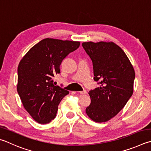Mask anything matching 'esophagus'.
I'll return each mask as SVG.
<instances>
[{"label": "esophagus", "instance_id": "34e87169", "mask_svg": "<svg viewBox=\"0 0 151 151\" xmlns=\"http://www.w3.org/2000/svg\"><path fill=\"white\" fill-rule=\"evenodd\" d=\"M78 93H80V94H86V93H87V92H86V90H83V91L78 92Z\"/></svg>", "mask_w": 151, "mask_h": 151}]
</instances>
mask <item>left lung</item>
Returning <instances> with one entry per match:
<instances>
[{"label":"left lung","mask_w":151,"mask_h":151,"mask_svg":"<svg viewBox=\"0 0 151 151\" xmlns=\"http://www.w3.org/2000/svg\"><path fill=\"white\" fill-rule=\"evenodd\" d=\"M91 59L94 80L100 87L90 90L86 114L98 123L108 122L127 104L133 92L134 68L121 47L113 42L83 43Z\"/></svg>","instance_id":"8db88e82"}]
</instances>
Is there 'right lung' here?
Instances as JSON below:
<instances>
[{"instance_id":"add662e5","label":"right lung","mask_w":151,"mask_h":151,"mask_svg":"<svg viewBox=\"0 0 151 151\" xmlns=\"http://www.w3.org/2000/svg\"><path fill=\"white\" fill-rule=\"evenodd\" d=\"M79 42L46 38L29 49L18 67L17 91L26 110L41 124L56 117L58 106L68 91L55 86L65 57L80 46Z\"/></svg>"}]
</instances>
